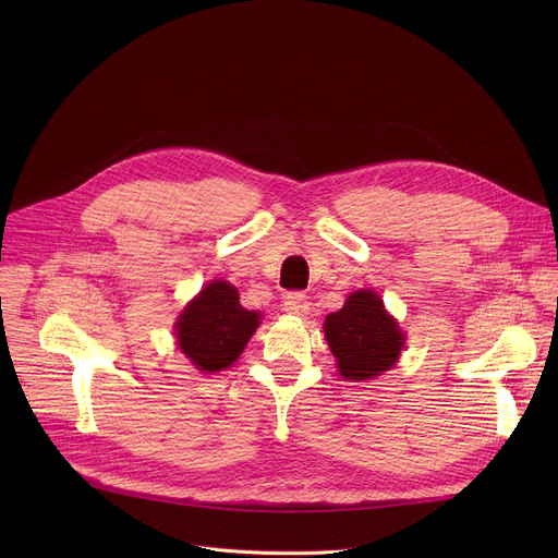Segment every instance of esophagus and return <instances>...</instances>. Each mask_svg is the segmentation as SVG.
<instances>
[{
    "instance_id": "esophagus-1",
    "label": "esophagus",
    "mask_w": 558,
    "mask_h": 558,
    "mask_svg": "<svg viewBox=\"0 0 558 558\" xmlns=\"http://www.w3.org/2000/svg\"><path fill=\"white\" fill-rule=\"evenodd\" d=\"M282 306H284V311L289 315H306L308 308H311V302H308V298L304 293L293 291V293L284 295V304Z\"/></svg>"
}]
</instances>
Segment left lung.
<instances>
[{
  "mask_svg": "<svg viewBox=\"0 0 558 558\" xmlns=\"http://www.w3.org/2000/svg\"><path fill=\"white\" fill-rule=\"evenodd\" d=\"M325 338L347 381H366L390 371L407 342L379 293L371 289L353 291L340 311L327 315Z\"/></svg>",
  "mask_w": 558,
  "mask_h": 558,
  "instance_id": "left-lung-1",
  "label": "left lung"
}]
</instances>
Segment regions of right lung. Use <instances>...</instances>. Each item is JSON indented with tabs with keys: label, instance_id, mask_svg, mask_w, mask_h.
Wrapping results in <instances>:
<instances>
[{
	"label": "right lung",
	"instance_id": "add662e5",
	"mask_svg": "<svg viewBox=\"0 0 558 558\" xmlns=\"http://www.w3.org/2000/svg\"><path fill=\"white\" fill-rule=\"evenodd\" d=\"M260 327V313L241 306L233 284L211 280L183 308L177 329L179 349L203 373L231 366Z\"/></svg>",
	"mask_w": 558,
	"mask_h": 558
}]
</instances>
